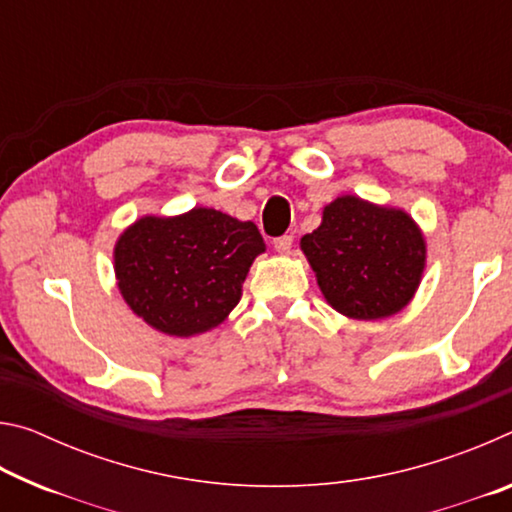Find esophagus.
Segmentation results:
<instances>
[{
	"label": "esophagus",
	"mask_w": 512,
	"mask_h": 512,
	"mask_svg": "<svg viewBox=\"0 0 512 512\" xmlns=\"http://www.w3.org/2000/svg\"><path fill=\"white\" fill-rule=\"evenodd\" d=\"M273 246H275V250L280 255H287V253H291V246H293V237L291 235H282V237H277L275 241H273Z\"/></svg>",
	"instance_id": "34e87169"
}]
</instances>
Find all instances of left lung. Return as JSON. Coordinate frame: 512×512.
Masks as SVG:
<instances>
[{"instance_id": "8db88e82", "label": "left lung", "mask_w": 512, "mask_h": 512, "mask_svg": "<svg viewBox=\"0 0 512 512\" xmlns=\"http://www.w3.org/2000/svg\"><path fill=\"white\" fill-rule=\"evenodd\" d=\"M325 300L348 318L377 320L409 305L424 271V239L402 210L341 196L300 239Z\"/></svg>"}]
</instances>
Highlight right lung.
<instances>
[{"mask_svg": "<svg viewBox=\"0 0 512 512\" xmlns=\"http://www.w3.org/2000/svg\"><path fill=\"white\" fill-rule=\"evenodd\" d=\"M253 221L210 207L144 216L115 246L119 291L137 316L169 336H194L237 307L248 268L264 253Z\"/></svg>", "mask_w": 512, "mask_h": 512, "instance_id": "add662e5", "label": "right lung"}]
</instances>
